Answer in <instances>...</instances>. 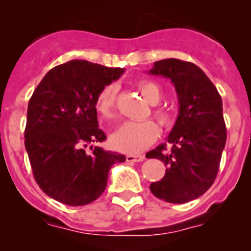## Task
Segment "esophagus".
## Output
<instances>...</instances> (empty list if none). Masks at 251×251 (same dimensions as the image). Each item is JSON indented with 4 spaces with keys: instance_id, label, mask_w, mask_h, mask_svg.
<instances>
[{
    "instance_id": "1",
    "label": "esophagus",
    "mask_w": 251,
    "mask_h": 251,
    "mask_svg": "<svg viewBox=\"0 0 251 251\" xmlns=\"http://www.w3.org/2000/svg\"><path fill=\"white\" fill-rule=\"evenodd\" d=\"M144 159V155H126V160L130 161V163H138Z\"/></svg>"
}]
</instances>
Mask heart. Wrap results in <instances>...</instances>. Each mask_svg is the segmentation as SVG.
<instances>
[{"mask_svg": "<svg viewBox=\"0 0 251 251\" xmlns=\"http://www.w3.org/2000/svg\"><path fill=\"white\" fill-rule=\"evenodd\" d=\"M141 95L151 105H156L163 100V88L153 80H141L137 83ZM115 85H107L100 90L96 98V110L104 120H113L115 118L116 104ZM154 119L165 130H170L176 124V114L173 109L165 107H156L153 111ZM159 136V127L154 121L146 120L140 123H125L111 135V146L118 151L128 154H137L148 148L156 141Z\"/></svg>", "mask_w": 251, "mask_h": 251, "instance_id": "b5f03b06", "label": "heart"}]
</instances>
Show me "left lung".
Here are the masks:
<instances>
[{
    "label": "left lung",
    "mask_w": 251,
    "mask_h": 251,
    "mask_svg": "<svg viewBox=\"0 0 251 251\" xmlns=\"http://www.w3.org/2000/svg\"><path fill=\"white\" fill-rule=\"evenodd\" d=\"M149 74L170 78L178 96V116L163 143L147 153L166 165L165 176L151 184L156 198L183 204L203 196L212 186L227 131L219 91L199 67L191 62L163 59Z\"/></svg>",
    "instance_id": "8db88e82"
}]
</instances>
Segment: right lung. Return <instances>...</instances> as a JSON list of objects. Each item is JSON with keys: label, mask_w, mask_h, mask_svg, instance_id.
Wrapping results in <instances>:
<instances>
[{"label": "right lung", "mask_w": 251, "mask_h": 251, "mask_svg": "<svg viewBox=\"0 0 251 251\" xmlns=\"http://www.w3.org/2000/svg\"><path fill=\"white\" fill-rule=\"evenodd\" d=\"M123 73L70 60L50 69L32 93L25 148L35 181L54 201L70 206L92 203L104 192L111 166L126 160L123 154L91 146L107 140L98 127L96 98Z\"/></svg>", "instance_id": "right-lung-1"}]
</instances>
